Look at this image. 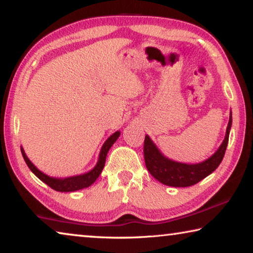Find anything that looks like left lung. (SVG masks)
Returning <instances> with one entry per match:
<instances>
[{
  "instance_id": "1",
  "label": "left lung",
  "mask_w": 253,
  "mask_h": 253,
  "mask_svg": "<svg viewBox=\"0 0 253 253\" xmlns=\"http://www.w3.org/2000/svg\"><path fill=\"white\" fill-rule=\"evenodd\" d=\"M232 126V113H230V119L226 127L224 140L217 151L211 157L198 164H186V163L175 162L164 156L157 148L149 136H145L144 142V158L148 172L154 178L164 185L174 187H187L202 181L217 169L223 160L226 146L229 143L230 129Z\"/></svg>"
}]
</instances>
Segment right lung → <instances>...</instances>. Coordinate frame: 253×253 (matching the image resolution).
<instances>
[{
	"instance_id": "add662e5",
	"label": "right lung",
	"mask_w": 253,
	"mask_h": 253,
	"mask_svg": "<svg viewBox=\"0 0 253 253\" xmlns=\"http://www.w3.org/2000/svg\"><path fill=\"white\" fill-rule=\"evenodd\" d=\"M119 135H121V131L119 130L114 132L113 135L108 137V139L106 140L104 145H102L100 153H99V157H98V162L95 165V168L89 170V172H87V173L75 175V176H69V177L61 178V177L49 176V175H46L43 172H41L40 169H38L36 166H34L33 163L28 158L27 154H25L22 146H21V153H22L24 161H25V163H27V165L29 166V169H31V172L36 175L38 178L41 179L42 182L45 183L46 185L58 192H75V191H79V190H83V188L90 186L91 184L95 183L96 179L99 177V175L101 174V170L105 166L107 153H108V151L110 149V147L113 146L114 143L116 142Z\"/></svg>"
}]
</instances>
